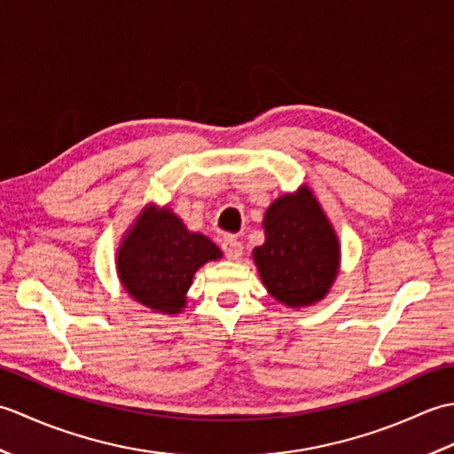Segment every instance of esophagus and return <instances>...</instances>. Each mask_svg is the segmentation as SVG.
Wrapping results in <instances>:
<instances>
[{
    "label": "esophagus",
    "instance_id": "1",
    "mask_svg": "<svg viewBox=\"0 0 454 454\" xmlns=\"http://www.w3.org/2000/svg\"><path fill=\"white\" fill-rule=\"evenodd\" d=\"M222 249H224L226 257L232 259V262H238V259L242 257V252H244L242 244H239L236 238H226L224 242H222Z\"/></svg>",
    "mask_w": 454,
    "mask_h": 454
}]
</instances>
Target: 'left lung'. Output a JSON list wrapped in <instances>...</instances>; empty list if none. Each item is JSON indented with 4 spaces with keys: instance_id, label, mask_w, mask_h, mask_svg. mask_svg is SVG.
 I'll return each mask as SVG.
<instances>
[{
    "instance_id": "8db88e82",
    "label": "left lung",
    "mask_w": 454,
    "mask_h": 454,
    "mask_svg": "<svg viewBox=\"0 0 454 454\" xmlns=\"http://www.w3.org/2000/svg\"><path fill=\"white\" fill-rule=\"evenodd\" d=\"M265 242L252 255L277 302L306 308L324 301L341 267V246L320 200L308 185L277 197L263 216Z\"/></svg>"
}]
</instances>
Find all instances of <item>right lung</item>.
Masks as SVG:
<instances>
[{
  "mask_svg": "<svg viewBox=\"0 0 454 454\" xmlns=\"http://www.w3.org/2000/svg\"><path fill=\"white\" fill-rule=\"evenodd\" d=\"M222 249L200 232H191L168 205L148 202L124 232L114 267L124 291L152 312L177 316L199 269L222 259Z\"/></svg>",
  "mask_w": 454,
  "mask_h": 454,
  "instance_id": "right-lung-1",
  "label": "right lung"
}]
</instances>
